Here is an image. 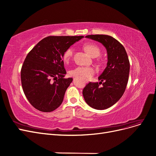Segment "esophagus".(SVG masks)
Returning <instances> with one entry per match:
<instances>
[{
  "label": "esophagus",
  "instance_id": "esophagus-1",
  "mask_svg": "<svg viewBox=\"0 0 156 156\" xmlns=\"http://www.w3.org/2000/svg\"><path fill=\"white\" fill-rule=\"evenodd\" d=\"M86 82H87V83H88V80H86Z\"/></svg>",
  "mask_w": 156,
  "mask_h": 156
}]
</instances>
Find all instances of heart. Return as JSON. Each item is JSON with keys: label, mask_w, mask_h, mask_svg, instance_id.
Masks as SVG:
<instances>
[{"label": "heart", "mask_w": 156, "mask_h": 156, "mask_svg": "<svg viewBox=\"0 0 156 156\" xmlns=\"http://www.w3.org/2000/svg\"><path fill=\"white\" fill-rule=\"evenodd\" d=\"M84 49L93 58H96L100 55V49L94 44H88L84 46ZM74 48L69 47L66 50L62 55V59L64 62L67 63L70 60L74 53ZM95 73V69L92 67L77 66L70 71V75L73 76H80L85 79L90 78Z\"/></svg>", "instance_id": "obj_1"}]
</instances>
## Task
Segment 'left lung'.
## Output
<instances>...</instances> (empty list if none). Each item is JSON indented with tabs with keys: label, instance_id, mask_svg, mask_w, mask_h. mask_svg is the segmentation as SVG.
I'll return each mask as SVG.
<instances>
[{
	"label": "left lung",
	"instance_id": "obj_1",
	"mask_svg": "<svg viewBox=\"0 0 156 156\" xmlns=\"http://www.w3.org/2000/svg\"><path fill=\"white\" fill-rule=\"evenodd\" d=\"M87 38L100 42L107 49V67L98 77L100 83L89 82L83 95L87 104L103 110L112 106L123 96L129 79V61L124 46L111 36L88 35ZM102 84V87L99 84Z\"/></svg>",
	"mask_w": 156,
	"mask_h": 156
}]
</instances>
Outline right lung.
Wrapping results in <instances>:
<instances>
[{
    "label": "right lung",
    "mask_w": 156,
    "mask_h": 156,
    "mask_svg": "<svg viewBox=\"0 0 156 156\" xmlns=\"http://www.w3.org/2000/svg\"><path fill=\"white\" fill-rule=\"evenodd\" d=\"M83 37H46L27 55L21 70V84L28 101L36 109L51 112L62 103L66 90L73 80L64 78L66 71L62 55Z\"/></svg>",
    "instance_id": "1"
}]
</instances>
